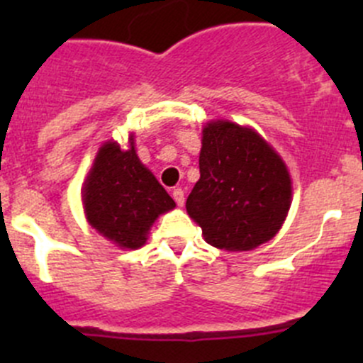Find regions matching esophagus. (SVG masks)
<instances>
[{
  "instance_id": "1",
  "label": "esophagus",
  "mask_w": 363,
  "mask_h": 363,
  "mask_svg": "<svg viewBox=\"0 0 363 363\" xmlns=\"http://www.w3.org/2000/svg\"><path fill=\"white\" fill-rule=\"evenodd\" d=\"M172 196H174L175 203H177L179 207H182V205H184V191H182L181 188L174 189V191H172Z\"/></svg>"
}]
</instances>
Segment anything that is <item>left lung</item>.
<instances>
[{"label": "left lung", "mask_w": 363, "mask_h": 363, "mask_svg": "<svg viewBox=\"0 0 363 363\" xmlns=\"http://www.w3.org/2000/svg\"><path fill=\"white\" fill-rule=\"evenodd\" d=\"M290 203L286 164L255 130L230 121L203 128L200 179L186 211L211 246L255 250L279 232Z\"/></svg>", "instance_id": "1"}]
</instances>
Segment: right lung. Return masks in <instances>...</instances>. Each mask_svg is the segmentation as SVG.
I'll return each instance as SVG.
<instances>
[{
    "label": "right lung",
    "instance_id": "right-lung-1",
    "mask_svg": "<svg viewBox=\"0 0 363 363\" xmlns=\"http://www.w3.org/2000/svg\"><path fill=\"white\" fill-rule=\"evenodd\" d=\"M82 202L89 225L121 250L144 246L152 223L175 207L138 160L133 137L126 151L116 142L101 145L84 182Z\"/></svg>",
    "mask_w": 363,
    "mask_h": 363
}]
</instances>
